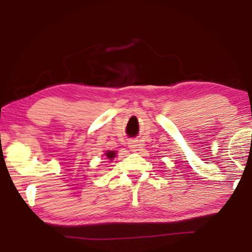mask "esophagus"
Masks as SVG:
<instances>
[{
    "label": "esophagus",
    "instance_id": "obj_1",
    "mask_svg": "<svg viewBox=\"0 0 252 252\" xmlns=\"http://www.w3.org/2000/svg\"><path fill=\"white\" fill-rule=\"evenodd\" d=\"M138 146H139V144L137 143V140H132L131 143H129V147H130V149H131L132 151H137V150H138Z\"/></svg>",
    "mask_w": 252,
    "mask_h": 252
}]
</instances>
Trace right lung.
<instances>
[{"mask_svg":"<svg viewBox=\"0 0 252 252\" xmlns=\"http://www.w3.org/2000/svg\"><path fill=\"white\" fill-rule=\"evenodd\" d=\"M105 156L108 158L109 160H113L114 158H115V156H116V153H115V151H107L106 152V154Z\"/></svg>","mask_w":252,"mask_h":252,"instance_id":"obj_1","label":"right lung"}]
</instances>
